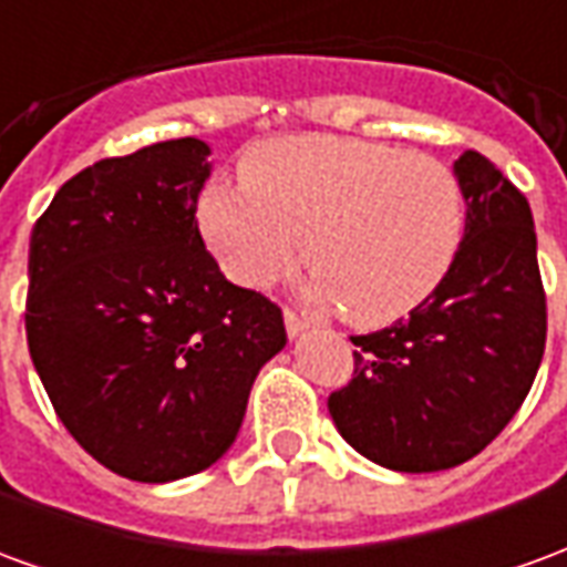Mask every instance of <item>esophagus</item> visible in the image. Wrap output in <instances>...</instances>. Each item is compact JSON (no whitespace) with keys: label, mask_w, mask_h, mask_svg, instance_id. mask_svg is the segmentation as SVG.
<instances>
[{"label":"esophagus","mask_w":567,"mask_h":567,"mask_svg":"<svg viewBox=\"0 0 567 567\" xmlns=\"http://www.w3.org/2000/svg\"><path fill=\"white\" fill-rule=\"evenodd\" d=\"M285 331H288L291 340H297V337H303L309 331V321H303L295 312H285Z\"/></svg>","instance_id":"34e87169"}]
</instances>
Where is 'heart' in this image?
Listing matches in <instances>:
<instances>
[{
	"instance_id": "obj_1",
	"label": "heart",
	"mask_w": 567,
	"mask_h": 567,
	"mask_svg": "<svg viewBox=\"0 0 567 567\" xmlns=\"http://www.w3.org/2000/svg\"><path fill=\"white\" fill-rule=\"evenodd\" d=\"M246 187L215 182L199 234L224 272L267 288L300 251L303 297L380 328L425 303L464 239V194L450 163L352 136H288L243 163Z\"/></svg>"
}]
</instances>
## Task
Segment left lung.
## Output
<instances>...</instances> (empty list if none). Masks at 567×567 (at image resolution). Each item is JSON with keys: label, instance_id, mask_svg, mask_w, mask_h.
Instances as JSON below:
<instances>
[{"label": "left lung", "instance_id": "1", "mask_svg": "<svg viewBox=\"0 0 567 567\" xmlns=\"http://www.w3.org/2000/svg\"><path fill=\"white\" fill-rule=\"evenodd\" d=\"M452 173L464 239L450 276L406 319L352 337L355 377L328 398L346 443L401 474L446 471L486 450L523 406L547 343L528 199L476 151Z\"/></svg>", "mask_w": 567, "mask_h": 567}]
</instances>
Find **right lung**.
Returning <instances> with one entry per match:
<instances>
[{
    "label": "right lung",
    "mask_w": 567,
    "mask_h": 567,
    "mask_svg": "<svg viewBox=\"0 0 567 567\" xmlns=\"http://www.w3.org/2000/svg\"><path fill=\"white\" fill-rule=\"evenodd\" d=\"M212 148L185 136L109 157L32 227L27 343L60 422L136 483L199 474L234 446L282 309L227 282L197 227Z\"/></svg>",
    "instance_id": "add662e5"
}]
</instances>
